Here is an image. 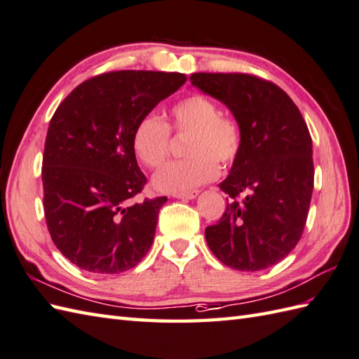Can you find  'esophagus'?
I'll use <instances>...</instances> for the list:
<instances>
[{
	"label": "esophagus",
	"mask_w": 359,
	"mask_h": 359,
	"mask_svg": "<svg viewBox=\"0 0 359 359\" xmlns=\"http://www.w3.org/2000/svg\"><path fill=\"white\" fill-rule=\"evenodd\" d=\"M200 191L194 189V191H188V193H177V194H172V197L176 198H187V200H191V198H196L198 196Z\"/></svg>",
	"instance_id": "1"
}]
</instances>
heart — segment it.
<instances>
[{"instance_id": "obj_1", "label": "heart", "mask_w": 359, "mask_h": 359, "mask_svg": "<svg viewBox=\"0 0 359 359\" xmlns=\"http://www.w3.org/2000/svg\"><path fill=\"white\" fill-rule=\"evenodd\" d=\"M170 131L189 133L185 153L189 159L171 162L153 177L162 193H188L219 176V165L234 163L241 151L243 131L236 118L222 114L219 105L205 95L193 93L174 102L168 121L147 114L135 125L131 149L136 159L156 170L170 153Z\"/></svg>"}]
</instances>
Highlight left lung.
Returning <instances> with one entry per match:
<instances>
[{
  "label": "left lung",
  "instance_id": "left-lung-1",
  "mask_svg": "<svg viewBox=\"0 0 359 359\" xmlns=\"http://www.w3.org/2000/svg\"><path fill=\"white\" fill-rule=\"evenodd\" d=\"M189 81L226 105L243 131L241 151L219 185L229 203L205 229L206 243L232 269H268L303 236L315 172L311 133L271 81L246 73H194Z\"/></svg>",
  "mask_w": 359,
  "mask_h": 359
}]
</instances>
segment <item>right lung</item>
<instances>
[{"instance_id": "add662e5", "label": "right lung", "mask_w": 359, "mask_h": 359, "mask_svg": "<svg viewBox=\"0 0 359 359\" xmlns=\"http://www.w3.org/2000/svg\"><path fill=\"white\" fill-rule=\"evenodd\" d=\"M185 81L182 73H102L56 108L43 156L44 214L55 246L78 268L119 273L151 248L166 197L135 202L147 177L131 135L137 121Z\"/></svg>"}]
</instances>
